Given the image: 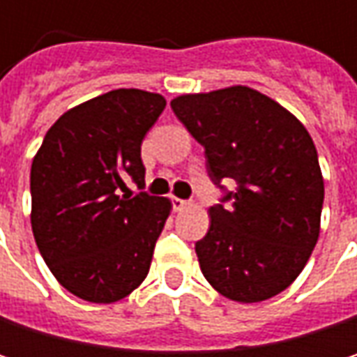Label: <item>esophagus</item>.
I'll return each mask as SVG.
<instances>
[{
    "instance_id": "1",
    "label": "esophagus",
    "mask_w": 357,
    "mask_h": 357,
    "mask_svg": "<svg viewBox=\"0 0 357 357\" xmlns=\"http://www.w3.org/2000/svg\"><path fill=\"white\" fill-rule=\"evenodd\" d=\"M188 204H190L188 200H181L178 196H172V206H174V211H183Z\"/></svg>"
}]
</instances>
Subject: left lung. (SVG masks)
<instances>
[{"label": "left lung", "mask_w": 357, "mask_h": 357, "mask_svg": "<svg viewBox=\"0 0 357 357\" xmlns=\"http://www.w3.org/2000/svg\"><path fill=\"white\" fill-rule=\"evenodd\" d=\"M172 109L204 146L211 181L223 190L196 242L200 271L225 298L262 302L287 289L321 231L324 181L308 130L248 86L181 95ZM234 178L227 190L221 181Z\"/></svg>", "instance_id": "1"}]
</instances>
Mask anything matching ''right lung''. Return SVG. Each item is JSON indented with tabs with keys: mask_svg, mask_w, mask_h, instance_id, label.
<instances>
[{
	"mask_svg": "<svg viewBox=\"0 0 357 357\" xmlns=\"http://www.w3.org/2000/svg\"><path fill=\"white\" fill-rule=\"evenodd\" d=\"M163 109L165 99L155 93H105L66 111L33 159L38 252L55 279L86 302H117L149 275L172 204L128 192L126 179L144 188L140 146Z\"/></svg>",
	"mask_w": 357,
	"mask_h": 357,
	"instance_id": "obj_1",
	"label": "right lung"
}]
</instances>
